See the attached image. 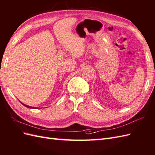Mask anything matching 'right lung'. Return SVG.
Listing matches in <instances>:
<instances>
[{"label":"right lung","mask_w":155,"mask_h":155,"mask_svg":"<svg viewBox=\"0 0 155 155\" xmlns=\"http://www.w3.org/2000/svg\"><path fill=\"white\" fill-rule=\"evenodd\" d=\"M22 104L24 105V106H25V107H28V108H34V107H29V106H27V105H25V104H23L22 103H21Z\"/></svg>","instance_id":"1"}]
</instances>
